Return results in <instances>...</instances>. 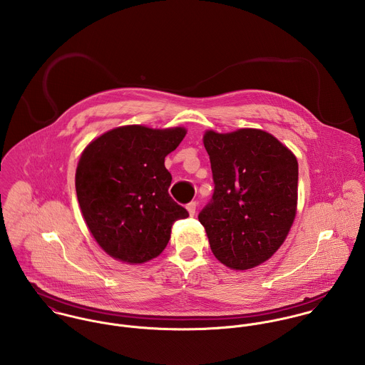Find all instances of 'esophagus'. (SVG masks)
<instances>
[{"mask_svg":"<svg viewBox=\"0 0 365 365\" xmlns=\"http://www.w3.org/2000/svg\"><path fill=\"white\" fill-rule=\"evenodd\" d=\"M187 210H188V213H190L191 216H194L195 212H197V202H190V204L187 205Z\"/></svg>","mask_w":365,"mask_h":365,"instance_id":"1","label":"esophagus"}]
</instances>
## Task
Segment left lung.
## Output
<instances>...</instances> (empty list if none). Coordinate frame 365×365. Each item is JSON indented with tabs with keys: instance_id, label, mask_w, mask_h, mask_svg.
<instances>
[{
	"instance_id": "left-lung-1",
	"label": "left lung",
	"mask_w": 365,
	"mask_h": 365,
	"mask_svg": "<svg viewBox=\"0 0 365 365\" xmlns=\"http://www.w3.org/2000/svg\"><path fill=\"white\" fill-rule=\"evenodd\" d=\"M215 192L198 219L213 256L226 267L255 268L285 242L298 208V160L271 133L243 128L207 130Z\"/></svg>"
}]
</instances>
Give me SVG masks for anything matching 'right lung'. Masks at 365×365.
Masks as SVG:
<instances>
[{
    "label": "right lung",
    "instance_id": "1",
    "mask_svg": "<svg viewBox=\"0 0 365 365\" xmlns=\"http://www.w3.org/2000/svg\"><path fill=\"white\" fill-rule=\"evenodd\" d=\"M187 135L182 126H118L91 140L76 170V192L86 225L108 256L128 264L156 259L171 226L188 212L168 195L164 158Z\"/></svg>",
    "mask_w": 365,
    "mask_h": 365
}]
</instances>
